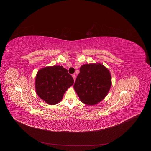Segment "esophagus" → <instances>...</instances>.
Returning <instances> with one entry per match:
<instances>
[{
	"label": "esophagus",
	"mask_w": 151,
	"mask_h": 151,
	"mask_svg": "<svg viewBox=\"0 0 151 151\" xmlns=\"http://www.w3.org/2000/svg\"><path fill=\"white\" fill-rule=\"evenodd\" d=\"M72 78H73V79L74 80V81H75V80H76V75H72Z\"/></svg>",
	"instance_id": "obj_1"
}]
</instances>
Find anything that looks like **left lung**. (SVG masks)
<instances>
[{"label": "left lung", "mask_w": 151, "mask_h": 151, "mask_svg": "<svg viewBox=\"0 0 151 151\" xmlns=\"http://www.w3.org/2000/svg\"><path fill=\"white\" fill-rule=\"evenodd\" d=\"M111 85V75L105 67L86 64L80 67L73 87L81 102L93 105L106 97Z\"/></svg>", "instance_id": "obj_1"}]
</instances>
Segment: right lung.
Returning <instances> with one entry per match:
<instances>
[{
	"label": "right lung",
	"instance_id": "right-lung-1",
	"mask_svg": "<svg viewBox=\"0 0 151 151\" xmlns=\"http://www.w3.org/2000/svg\"><path fill=\"white\" fill-rule=\"evenodd\" d=\"M73 83L72 76L62 66L46 67L37 72L36 92L48 104L55 105L62 100L65 91Z\"/></svg>",
	"mask_w": 151,
	"mask_h": 151
}]
</instances>
